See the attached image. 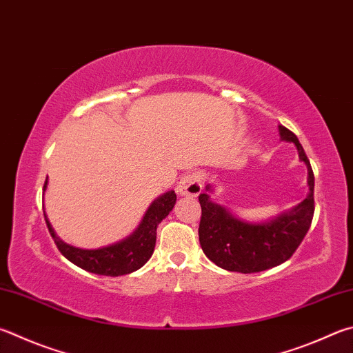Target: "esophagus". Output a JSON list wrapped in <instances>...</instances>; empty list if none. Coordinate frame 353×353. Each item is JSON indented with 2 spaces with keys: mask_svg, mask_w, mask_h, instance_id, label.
Masks as SVG:
<instances>
[{
  "mask_svg": "<svg viewBox=\"0 0 353 353\" xmlns=\"http://www.w3.org/2000/svg\"><path fill=\"white\" fill-rule=\"evenodd\" d=\"M202 191V174L201 172H188L182 177L177 185V193L185 197H196Z\"/></svg>",
  "mask_w": 353,
  "mask_h": 353,
  "instance_id": "obj_1",
  "label": "esophagus"
}]
</instances>
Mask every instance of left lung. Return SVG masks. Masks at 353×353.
I'll list each match as a JSON object with an SVG mask.
<instances>
[{
  "label": "left lung",
  "instance_id": "obj_1",
  "mask_svg": "<svg viewBox=\"0 0 353 353\" xmlns=\"http://www.w3.org/2000/svg\"><path fill=\"white\" fill-rule=\"evenodd\" d=\"M279 137L283 142L296 146L299 160L305 163L309 171V194L296 207L283 211L272 219L248 222L211 199L214 193L213 185L208 183L205 193L199 196V203L202 207L199 241L207 258L223 270L258 273L283 264L296 252L309 232L315 211V177L312 166L298 137L292 131L279 126Z\"/></svg>",
  "mask_w": 353,
  "mask_h": 353
}]
</instances>
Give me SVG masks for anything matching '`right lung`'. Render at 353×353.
<instances>
[{
  "mask_svg": "<svg viewBox=\"0 0 353 353\" xmlns=\"http://www.w3.org/2000/svg\"><path fill=\"white\" fill-rule=\"evenodd\" d=\"M48 187V179L44 182V191ZM176 203L174 191H166L162 196H159L156 201L146 210L142 222L134 232L111 245L88 250L79 248L61 241L54 232L52 225L44 213L46 225L49 233L52 236L57 248L65 256L68 261L72 262L77 267L83 268L89 273L103 274V276H121V274H130L143 267L148 259L152 256L156 247V236L157 225L162 222L166 216L170 214Z\"/></svg>",
  "mask_w": 353,
  "mask_h": 353,
  "instance_id": "obj_1",
  "label": "right lung"
}]
</instances>
